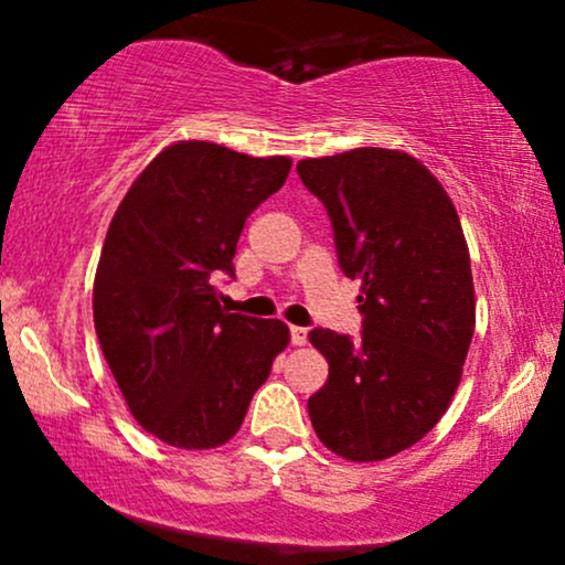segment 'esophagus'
I'll return each instance as SVG.
<instances>
[{"instance_id":"1","label":"esophagus","mask_w":565,"mask_h":565,"mask_svg":"<svg viewBox=\"0 0 565 565\" xmlns=\"http://www.w3.org/2000/svg\"><path fill=\"white\" fill-rule=\"evenodd\" d=\"M291 334V345H305L308 342V329L305 327H289Z\"/></svg>"}]
</instances>
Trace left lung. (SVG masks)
<instances>
[{"instance_id": "1", "label": "left lung", "mask_w": 565, "mask_h": 565, "mask_svg": "<svg viewBox=\"0 0 565 565\" xmlns=\"http://www.w3.org/2000/svg\"><path fill=\"white\" fill-rule=\"evenodd\" d=\"M297 174L327 206L337 263L361 278V337L316 327L329 380L308 398L316 436L350 462L417 444L451 404L476 329L462 225L425 164L391 148L305 159Z\"/></svg>"}]
</instances>
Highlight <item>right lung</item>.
<instances>
[{
	"label": "right lung",
	"mask_w": 565,
	"mask_h": 565,
	"mask_svg": "<svg viewBox=\"0 0 565 565\" xmlns=\"http://www.w3.org/2000/svg\"><path fill=\"white\" fill-rule=\"evenodd\" d=\"M289 170L287 157L174 142L140 172L108 225L95 332L132 417L164 444L215 449L231 440L289 345L287 323L228 313L215 289L220 276H236L246 217Z\"/></svg>",
	"instance_id": "obj_1"
}]
</instances>
